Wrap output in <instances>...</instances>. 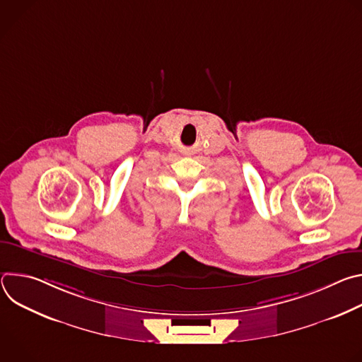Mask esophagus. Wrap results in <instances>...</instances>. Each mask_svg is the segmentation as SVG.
Instances as JSON below:
<instances>
[{
  "mask_svg": "<svg viewBox=\"0 0 362 362\" xmlns=\"http://www.w3.org/2000/svg\"><path fill=\"white\" fill-rule=\"evenodd\" d=\"M183 153H185V154H192V150H190V148H185Z\"/></svg>",
  "mask_w": 362,
  "mask_h": 362,
  "instance_id": "esophagus-1",
  "label": "esophagus"
}]
</instances>
